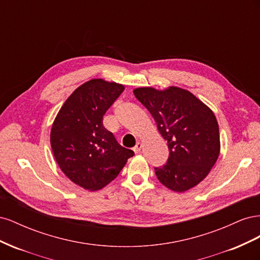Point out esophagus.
Segmentation results:
<instances>
[{
	"mask_svg": "<svg viewBox=\"0 0 260 260\" xmlns=\"http://www.w3.org/2000/svg\"><path fill=\"white\" fill-rule=\"evenodd\" d=\"M141 148H142V143H140V142H138L137 144H136V146L133 147V151H135V153L136 154H138V153H140V151H141Z\"/></svg>",
	"mask_w": 260,
	"mask_h": 260,
	"instance_id": "34e87169",
	"label": "esophagus"
}]
</instances>
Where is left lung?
Masks as SVG:
<instances>
[{
    "mask_svg": "<svg viewBox=\"0 0 260 260\" xmlns=\"http://www.w3.org/2000/svg\"><path fill=\"white\" fill-rule=\"evenodd\" d=\"M133 93L168 142L167 162L155 167L157 179L175 192L199 184L219 156V127L214 113L191 92L177 86L164 91L139 88Z\"/></svg>",
    "mask_w": 260,
    "mask_h": 260,
    "instance_id": "obj_1",
    "label": "left lung"
}]
</instances>
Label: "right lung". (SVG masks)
Returning a JSON list of instances; mask_svg holds the SVG:
<instances>
[{"label": "right lung", "instance_id": "1", "mask_svg": "<svg viewBox=\"0 0 260 260\" xmlns=\"http://www.w3.org/2000/svg\"><path fill=\"white\" fill-rule=\"evenodd\" d=\"M124 88L92 79L76 89L60 108L51 130V146L61 171L85 190L113 181L133 151L122 147L103 124V116Z\"/></svg>", "mask_w": 260, "mask_h": 260}]
</instances>
